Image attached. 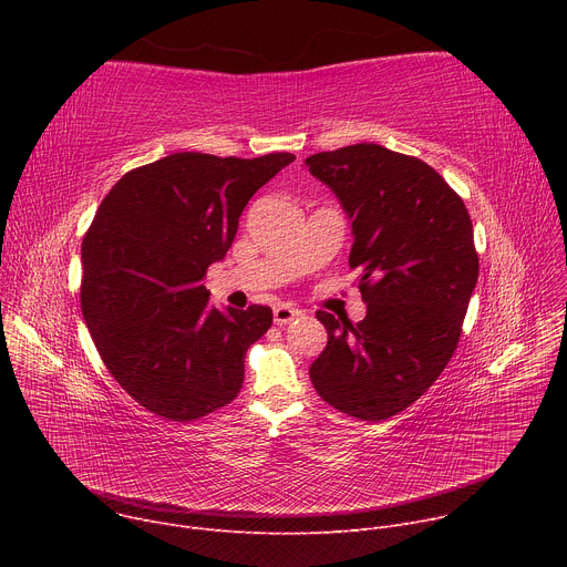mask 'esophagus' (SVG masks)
I'll use <instances>...</instances> for the list:
<instances>
[{
    "mask_svg": "<svg viewBox=\"0 0 567 567\" xmlns=\"http://www.w3.org/2000/svg\"><path fill=\"white\" fill-rule=\"evenodd\" d=\"M300 316V311L296 307H289V305H276L274 307V320L276 326H289L291 320H296Z\"/></svg>",
    "mask_w": 567,
    "mask_h": 567,
    "instance_id": "obj_1",
    "label": "esophagus"
}]
</instances>
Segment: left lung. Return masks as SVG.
Instances as JSON below:
<instances>
[{"label": "left lung", "instance_id": "obj_1", "mask_svg": "<svg viewBox=\"0 0 567 567\" xmlns=\"http://www.w3.org/2000/svg\"><path fill=\"white\" fill-rule=\"evenodd\" d=\"M352 219L350 269L368 313L316 311L328 346L309 377L337 411L381 422L417 401L451 361L477 282L462 197L417 156L357 143L305 158Z\"/></svg>", "mask_w": 567, "mask_h": 567}]
</instances>
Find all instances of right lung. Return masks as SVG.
Wrapping results in <instances>:
<instances>
[{"mask_svg":"<svg viewBox=\"0 0 567 567\" xmlns=\"http://www.w3.org/2000/svg\"><path fill=\"white\" fill-rule=\"evenodd\" d=\"M296 156L175 152L123 175L83 239L80 305L96 350L141 406L171 422L230 403L269 307L219 311L202 285L249 199Z\"/></svg>","mask_w":567,"mask_h":567,"instance_id":"add662e5","label":"right lung"}]
</instances>
